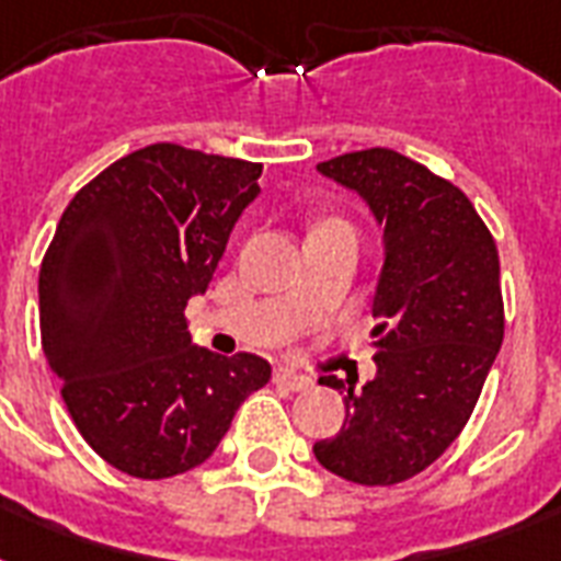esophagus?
<instances>
[{"instance_id":"obj_1","label":"esophagus","mask_w":561,"mask_h":561,"mask_svg":"<svg viewBox=\"0 0 561 561\" xmlns=\"http://www.w3.org/2000/svg\"><path fill=\"white\" fill-rule=\"evenodd\" d=\"M273 381L279 383V387H288V390H308V387H311V378H308V375H297L290 373V369H276V373H273Z\"/></svg>"}]
</instances>
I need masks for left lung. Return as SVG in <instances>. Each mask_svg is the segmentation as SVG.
Here are the masks:
<instances>
[{
	"label": "left lung",
	"instance_id": "1",
	"mask_svg": "<svg viewBox=\"0 0 561 561\" xmlns=\"http://www.w3.org/2000/svg\"><path fill=\"white\" fill-rule=\"evenodd\" d=\"M383 227L375 285V373L360 390L332 375L346 419L314 443L323 469L360 486L425 471L460 436L504 341L501 262L486 224L448 180L390 148L320 162Z\"/></svg>",
	"mask_w": 561,
	"mask_h": 561
}]
</instances>
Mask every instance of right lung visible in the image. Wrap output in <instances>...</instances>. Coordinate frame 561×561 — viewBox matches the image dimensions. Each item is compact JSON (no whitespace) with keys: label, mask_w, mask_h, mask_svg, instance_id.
<instances>
[{"label":"right lung","mask_w":561,"mask_h":561,"mask_svg":"<svg viewBox=\"0 0 561 561\" xmlns=\"http://www.w3.org/2000/svg\"><path fill=\"white\" fill-rule=\"evenodd\" d=\"M259 162L157 142L66 206L39 267V337L92 451L130 478L209 460L271 364L194 346L186 302L209 288L255 201Z\"/></svg>","instance_id":"right-lung-1"}]
</instances>
